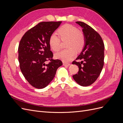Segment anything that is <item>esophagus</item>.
Masks as SVG:
<instances>
[{
    "label": "esophagus",
    "instance_id": "obj_1",
    "mask_svg": "<svg viewBox=\"0 0 123 123\" xmlns=\"http://www.w3.org/2000/svg\"><path fill=\"white\" fill-rule=\"evenodd\" d=\"M63 65L65 66H69L70 65V64H68V63H66V62H63Z\"/></svg>",
    "mask_w": 123,
    "mask_h": 123
}]
</instances>
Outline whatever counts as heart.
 Returning a JSON list of instances; mask_svg holds the SVG:
<instances>
[{
    "label": "heart",
    "instance_id": "b5f03b06",
    "mask_svg": "<svg viewBox=\"0 0 123 123\" xmlns=\"http://www.w3.org/2000/svg\"><path fill=\"white\" fill-rule=\"evenodd\" d=\"M59 37L55 34L50 35L49 43L51 48L57 52L61 48V41L67 40L66 47L68 49L62 50L55 54V57L64 62H69L75 57V50L80 51L83 49L85 44V37L83 33L74 26L69 24L63 25L57 31Z\"/></svg>",
    "mask_w": 123,
    "mask_h": 123
}]
</instances>
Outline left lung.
Masks as SVG:
<instances>
[{"instance_id": "obj_1", "label": "left lung", "mask_w": 123, "mask_h": 123, "mask_svg": "<svg viewBox=\"0 0 123 123\" xmlns=\"http://www.w3.org/2000/svg\"><path fill=\"white\" fill-rule=\"evenodd\" d=\"M83 28L85 37L83 50L72 64L79 68V72L73 75V79L81 86H88L99 76L104 64V43L101 36L90 26L84 22L76 21Z\"/></svg>"}]
</instances>
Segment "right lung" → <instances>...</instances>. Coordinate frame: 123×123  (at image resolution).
Wrapping results in <instances>:
<instances>
[{
	"label": "right lung",
	"instance_id": "right-lung-1",
	"mask_svg": "<svg viewBox=\"0 0 123 123\" xmlns=\"http://www.w3.org/2000/svg\"><path fill=\"white\" fill-rule=\"evenodd\" d=\"M62 21L40 22L25 33L18 46L21 71L33 87L43 89L53 80L57 68L62 65L53 59L49 39ZM49 61L48 64L46 62Z\"/></svg>",
	"mask_w": 123,
	"mask_h": 123
}]
</instances>
